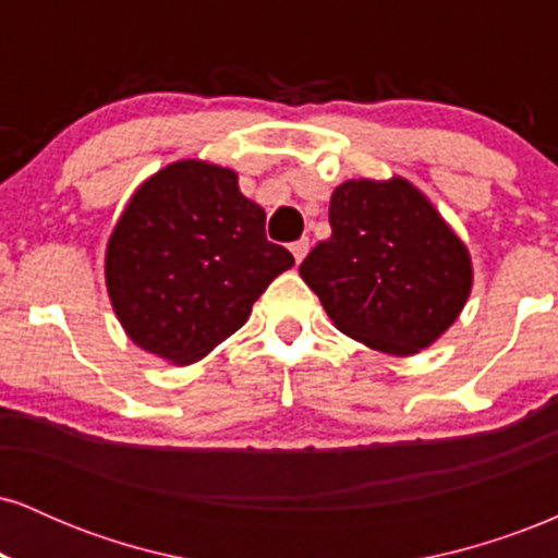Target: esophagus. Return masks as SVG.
Segmentation results:
<instances>
[{
  "mask_svg": "<svg viewBox=\"0 0 558 558\" xmlns=\"http://www.w3.org/2000/svg\"><path fill=\"white\" fill-rule=\"evenodd\" d=\"M291 252H293V259L301 262L306 257V252H310V239H299L291 243Z\"/></svg>",
  "mask_w": 558,
  "mask_h": 558,
  "instance_id": "obj_1",
  "label": "esophagus"
}]
</instances>
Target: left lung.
I'll list each match as a JSON object with an SVG mask.
<instances>
[{
    "instance_id": "obj_1",
    "label": "left lung",
    "mask_w": 558,
    "mask_h": 558,
    "mask_svg": "<svg viewBox=\"0 0 558 558\" xmlns=\"http://www.w3.org/2000/svg\"><path fill=\"white\" fill-rule=\"evenodd\" d=\"M330 230L299 272L345 336L409 356L459 317L472 288L470 254L412 183L338 185Z\"/></svg>"
}]
</instances>
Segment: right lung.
Listing matches in <instances>:
<instances>
[{
    "mask_svg": "<svg viewBox=\"0 0 558 558\" xmlns=\"http://www.w3.org/2000/svg\"><path fill=\"white\" fill-rule=\"evenodd\" d=\"M291 265L233 170L183 159L141 185L114 226L107 291L133 343L191 364L233 336Z\"/></svg>",
    "mask_w": 558,
    "mask_h": 558,
    "instance_id": "1",
    "label": "right lung"
}]
</instances>
